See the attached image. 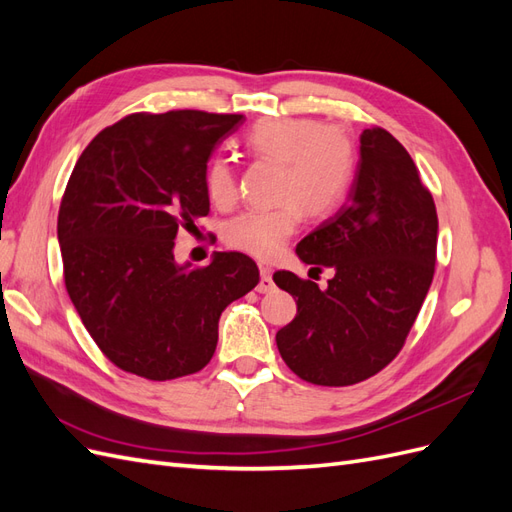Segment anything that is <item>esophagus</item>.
<instances>
[{"label": "esophagus", "mask_w": 512, "mask_h": 512, "mask_svg": "<svg viewBox=\"0 0 512 512\" xmlns=\"http://www.w3.org/2000/svg\"><path fill=\"white\" fill-rule=\"evenodd\" d=\"M271 273H273V271H271L269 267H260V282H258V286H256L258 292L267 294V292H273V290H275L273 275H271Z\"/></svg>", "instance_id": "1"}]
</instances>
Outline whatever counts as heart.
Returning <instances> with one entry per match:
<instances>
[{"instance_id":"1","label":"heart","mask_w":512,"mask_h":512,"mask_svg":"<svg viewBox=\"0 0 512 512\" xmlns=\"http://www.w3.org/2000/svg\"><path fill=\"white\" fill-rule=\"evenodd\" d=\"M245 147L258 158L280 162L273 209H252L226 226V243L256 258H273L294 235L301 209L324 218L344 203L354 179V145L344 130L303 117H267L245 134ZM205 190L215 205L237 198V179L226 158H213L205 170Z\"/></svg>"}]
</instances>
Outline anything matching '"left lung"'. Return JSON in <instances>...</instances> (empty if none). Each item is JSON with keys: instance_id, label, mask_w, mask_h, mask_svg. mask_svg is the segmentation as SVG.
<instances>
[{"instance_id": "1", "label": "left lung", "mask_w": 512, "mask_h": 512, "mask_svg": "<svg viewBox=\"0 0 512 512\" xmlns=\"http://www.w3.org/2000/svg\"><path fill=\"white\" fill-rule=\"evenodd\" d=\"M346 203L297 245V256L335 275L327 288L277 271L297 301L275 342L299 378L348 386L389 365L427 297L438 245V213L418 170L393 134L363 130Z\"/></svg>"}]
</instances>
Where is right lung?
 <instances>
[{"label":"right lung","instance_id":"add662e5","mask_svg":"<svg viewBox=\"0 0 512 512\" xmlns=\"http://www.w3.org/2000/svg\"><path fill=\"white\" fill-rule=\"evenodd\" d=\"M243 115L136 113L104 128L76 162L57 218L74 309L119 369L173 380L203 369L224 309L260 273L241 252L203 269L175 260L177 232L209 213L211 151Z\"/></svg>","mask_w":512,"mask_h":512}]
</instances>
